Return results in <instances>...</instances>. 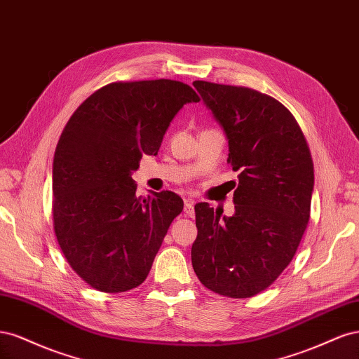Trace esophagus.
Instances as JSON below:
<instances>
[{
    "label": "esophagus",
    "instance_id": "esophagus-1",
    "mask_svg": "<svg viewBox=\"0 0 359 359\" xmlns=\"http://www.w3.org/2000/svg\"><path fill=\"white\" fill-rule=\"evenodd\" d=\"M193 205H194L193 199L184 201V212H186V215H189V217L194 215V206Z\"/></svg>",
    "mask_w": 359,
    "mask_h": 359
}]
</instances>
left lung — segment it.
I'll use <instances>...</instances> for the list:
<instances>
[{
	"label": "left lung",
	"mask_w": 359,
	"mask_h": 359,
	"mask_svg": "<svg viewBox=\"0 0 359 359\" xmlns=\"http://www.w3.org/2000/svg\"><path fill=\"white\" fill-rule=\"evenodd\" d=\"M229 140L235 214L194 205L191 264L201 283L229 298L269 287L295 256L310 220L314 169L295 116L274 97L247 86L194 81Z\"/></svg>",
	"instance_id": "1"
}]
</instances>
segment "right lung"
Instances as JSON below:
<instances>
[{"mask_svg":"<svg viewBox=\"0 0 359 359\" xmlns=\"http://www.w3.org/2000/svg\"><path fill=\"white\" fill-rule=\"evenodd\" d=\"M180 81H118L93 93L64 127L53 156V231L86 285L119 293L142 285L184 202L173 191L137 198L132 172L156 156L186 103Z\"/></svg>","mask_w":359,"mask_h":359,"instance_id":"obj_1","label":"right lung"}]
</instances>
